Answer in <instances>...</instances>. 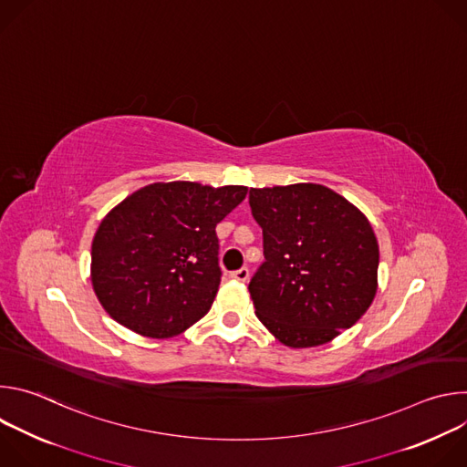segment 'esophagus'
<instances>
[{
  "label": "esophagus",
  "instance_id": "1",
  "mask_svg": "<svg viewBox=\"0 0 467 467\" xmlns=\"http://www.w3.org/2000/svg\"><path fill=\"white\" fill-rule=\"evenodd\" d=\"M229 277H231V279H234V281H242V283H245V281L249 279V270H247V268H240V270H236V272H231V274H229Z\"/></svg>",
  "mask_w": 467,
  "mask_h": 467
}]
</instances>
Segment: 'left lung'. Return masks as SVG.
<instances>
[{"instance_id":"left-lung-1","label":"left lung","mask_w":467,"mask_h":467,"mask_svg":"<svg viewBox=\"0 0 467 467\" xmlns=\"http://www.w3.org/2000/svg\"><path fill=\"white\" fill-rule=\"evenodd\" d=\"M264 262L249 283L256 317L288 348L353 327L377 292L379 244L368 218L327 186L251 188Z\"/></svg>"}]
</instances>
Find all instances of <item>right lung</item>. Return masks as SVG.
<instances>
[{"label": "right lung", "mask_w": 467, "mask_h": 467, "mask_svg": "<svg viewBox=\"0 0 467 467\" xmlns=\"http://www.w3.org/2000/svg\"><path fill=\"white\" fill-rule=\"evenodd\" d=\"M245 193L173 181L116 205L92 242V286L110 317L150 338L177 337L202 319L222 281L216 225Z\"/></svg>", "instance_id": "add662e5"}]
</instances>
